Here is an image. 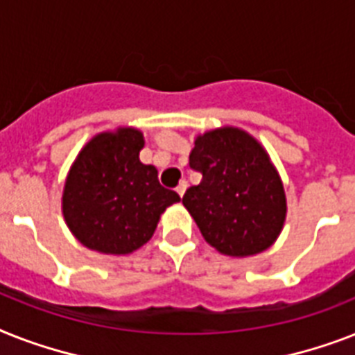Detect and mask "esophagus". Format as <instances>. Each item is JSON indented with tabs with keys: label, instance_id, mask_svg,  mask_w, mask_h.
<instances>
[{
	"label": "esophagus",
	"instance_id": "esophagus-1",
	"mask_svg": "<svg viewBox=\"0 0 355 355\" xmlns=\"http://www.w3.org/2000/svg\"><path fill=\"white\" fill-rule=\"evenodd\" d=\"M186 189H187V182H186V180H180V184L177 186V193L180 195V197H184Z\"/></svg>",
	"mask_w": 355,
	"mask_h": 355
}]
</instances>
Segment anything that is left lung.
<instances>
[{"instance_id": "left-lung-1", "label": "left lung", "mask_w": 355, "mask_h": 355, "mask_svg": "<svg viewBox=\"0 0 355 355\" xmlns=\"http://www.w3.org/2000/svg\"><path fill=\"white\" fill-rule=\"evenodd\" d=\"M189 166L202 173L182 204L204 241L227 257H250L272 246L286 220L279 171L257 138L224 125L195 138Z\"/></svg>"}]
</instances>
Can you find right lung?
I'll return each instance as SVG.
<instances>
[{
    "instance_id": "1",
    "label": "right lung",
    "mask_w": 355,
    "mask_h": 355,
    "mask_svg": "<svg viewBox=\"0 0 355 355\" xmlns=\"http://www.w3.org/2000/svg\"><path fill=\"white\" fill-rule=\"evenodd\" d=\"M144 135L116 128L94 135L65 178L62 213L76 241L105 255H128L153 237L177 191L158 182L155 166L140 162Z\"/></svg>"
}]
</instances>
